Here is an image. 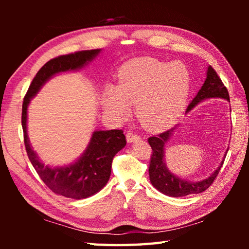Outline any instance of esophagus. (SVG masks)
Wrapping results in <instances>:
<instances>
[{"mask_svg": "<svg viewBox=\"0 0 249 249\" xmlns=\"http://www.w3.org/2000/svg\"><path fill=\"white\" fill-rule=\"evenodd\" d=\"M141 138V136L136 133L132 132V130H128L127 133H126V140H127L128 142H136Z\"/></svg>", "mask_w": 249, "mask_h": 249, "instance_id": "obj_1", "label": "esophagus"}]
</instances>
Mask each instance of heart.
<instances>
[{"instance_id": "obj_1", "label": "heart", "mask_w": 249, "mask_h": 249, "mask_svg": "<svg viewBox=\"0 0 249 249\" xmlns=\"http://www.w3.org/2000/svg\"><path fill=\"white\" fill-rule=\"evenodd\" d=\"M190 88L191 74L185 65L141 58L122 67L117 89L107 88L104 105L117 117L127 115V104L136 105V116L145 127L162 129L184 108Z\"/></svg>"}]
</instances>
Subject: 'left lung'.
I'll list each match as a JSON object with an SVG mask.
<instances>
[{
    "label": "left lung",
    "mask_w": 249,
    "mask_h": 249,
    "mask_svg": "<svg viewBox=\"0 0 249 249\" xmlns=\"http://www.w3.org/2000/svg\"><path fill=\"white\" fill-rule=\"evenodd\" d=\"M210 98H223L230 101V94L227 91L224 83L222 82L221 78L218 77L216 71L212 67H209L208 72H206L205 82L202 86L201 90L197 92V94L192 102L189 104L187 111L189 112L196 105L201 102L202 100L210 99ZM175 127L168 129L166 132L160 133L158 135H154L148 138V144L151 147V156L149 162V178L150 182L154 187L162 192L163 195L169 196H184L188 195H196V193H201L205 191L206 189L212 185L213 181L216 179L218 172L221 170V167L224 162L223 160L221 166L217 168L213 175H211L208 179L203 181H197V182H190L179 179L178 177L172 175L171 172L167 169L163 162V147H165L166 142L169 140L171 133L174 132ZM226 157V156H225Z\"/></svg>",
    "instance_id": "obj_1"
}]
</instances>
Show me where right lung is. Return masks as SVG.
<instances>
[{"label": "right lung", "instance_id": "obj_1", "mask_svg": "<svg viewBox=\"0 0 249 249\" xmlns=\"http://www.w3.org/2000/svg\"><path fill=\"white\" fill-rule=\"evenodd\" d=\"M99 53L100 49L81 50L50 59L34 77L23 101L22 126L28 158L50 190L58 196L71 199H84L93 196L107 184L111 176L113 158L126 145L123 129L94 132L89 147L77 162L68 167L50 168L39 161L29 144L26 128L27 107L31 99L52 75L81 68Z\"/></svg>", "mask_w": 249, "mask_h": 249}]
</instances>
